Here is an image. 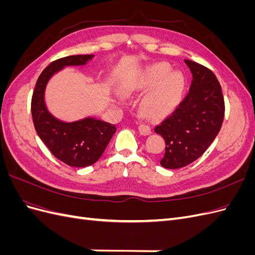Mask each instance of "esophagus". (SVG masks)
Here are the masks:
<instances>
[{
    "instance_id": "1",
    "label": "esophagus",
    "mask_w": 255,
    "mask_h": 255,
    "mask_svg": "<svg viewBox=\"0 0 255 255\" xmlns=\"http://www.w3.org/2000/svg\"><path fill=\"white\" fill-rule=\"evenodd\" d=\"M138 129H139V133H140L141 135L146 136V135H150V134H151V128H150V127L145 126V125H140L139 127H138Z\"/></svg>"
}]
</instances>
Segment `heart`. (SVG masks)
Masks as SVG:
<instances>
[{"mask_svg":"<svg viewBox=\"0 0 255 255\" xmlns=\"http://www.w3.org/2000/svg\"><path fill=\"white\" fill-rule=\"evenodd\" d=\"M170 71V67L166 64H156L145 69L138 84L123 85L121 91L123 95L130 94L144 86H152L158 81L156 89L146 98L141 104L142 113L151 118H159L170 114L182 95L184 79L180 72Z\"/></svg>","mask_w":255,"mask_h":255,"instance_id":"heart-1","label":"heart"}]
</instances>
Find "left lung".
Returning a JSON list of instances; mask_svg holds the SVG:
<instances>
[{
  "instance_id": "obj_1",
  "label": "left lung",
  "mask_w": 255,
  "mask_h": 255,
  "mask_svg": "<svg viewBox=\"0 0 255 255\" xmlns=\"http://www.w3.org/2000/svg\"><path fill=\"white\" fill-rule=\"evenodd\" d=\"M192 74L188 94L154 130L165 139L160 165L179 169L199 158L218 135L225 117V100L216 75L206 67L184 59Z\"/></svg>"
}]
</instances>
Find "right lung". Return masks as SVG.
<instances>
[{
	"label": "right lung",
	"instance_id": "obj_1",
	"mask_svg": "<svg viewBox=\"0 0 255 255\" xmlns=\"http://www.w3.org/2000/svg\"><path fill=\"white\" fill-rule=\"evenodd\" d=\"M95 55H71L51 63L37 80L32 98L35 129L51 153L71 167H87L101 157L117 130L115 125L95 117L64 121L55 117L45 104L48 83L66 67L86 66Z\"/></svg>",
	"mask_w": 255,
	"mask_h": 255
}]
</instances>
